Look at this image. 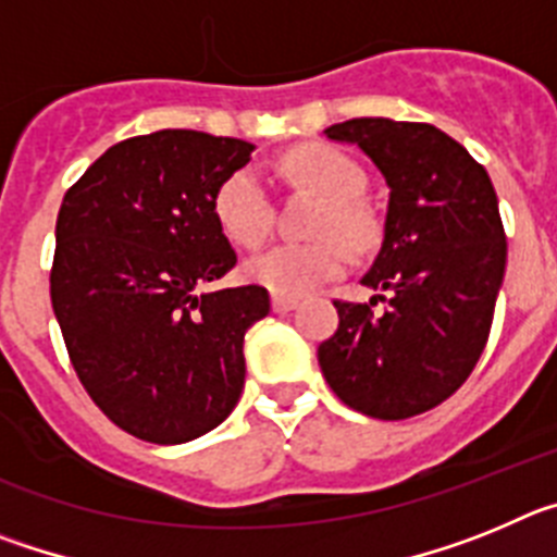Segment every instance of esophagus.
I'll return each instance as SVG.
<instances>
[{
	"instance_id": "34e87169",
	"label": "esophagus",
	"mask_w": 557,
	"mask_h": 557,
	"mask_svg": "<svg viewBox=\"0 0 557 557\" xmlns=\"http://www.w3.org/2000/svg\"><path fill=\"white\" fill-rule=\"evenodd\" d=\"M295 307H298V301H295V298H282V295H273V312L275 314H287V312H293Z\"/></svg>"
}]
</instances>
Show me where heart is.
<instances>
[{"instance_id":"b5f03b06","label":"heart","mask_w":557,"mask_h":557,"mask_svg":"<svg viewBox=\"0 0 557 557\" xmlns=\"http://www.w3.org/2000/svg\"><path fill=\"white\" fill-rule=\"evenodd\" d=\"M287 172L326 198L318 220V243H278L250 256L245 262L248 282L282 298H301L321 284L346 273L348 248H368L376 236V223L359 203L366 191V172L346 152L326 145L298 147L284 161ZM220 228L236 245L253 248L273 228V198L259 166H239L220 184L214 195ZM341 239L337 240L336 236Z\"/></svg>"}]
</instances>
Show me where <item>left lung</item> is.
Instances as JSON below:
<instances>
[{"label":"left lung","mask_w":557,"mask_h":557,"mask_svg":"<svg viewBox=\"0 0 557 557\" xmlns=\"http://www.w3.org/2000/svg\"><path fill=\"white\" fill-rule=\"evenodd\" d=\"M382 172V248L362 284L387 309L334 301L339 326L318 348L343 405L382 421L426 412L474 371L488 343L508 243L485 166L424 122L362 116L326 127Z\"/></svg>","instance_id":"1"}]
</instances>
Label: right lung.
<instances>
[{"mask_svg": "<svg viewBox=\"0 0 557 557\" xmlns=\"http://www.w3.org/2000/svg\"><path fill=\"white\" fill-rule=\"evenodd\" d=\"M253 145L156 131L108 147L63 198L49 275L77 376L120 430L186 444L245 387V332L264 287L203 289L236 264L214 195Z\"/></svg>", "mask_w": 557, "mask_h": 557, "instance_id": "add662e5", "label": "right lung"}]
</instances>
